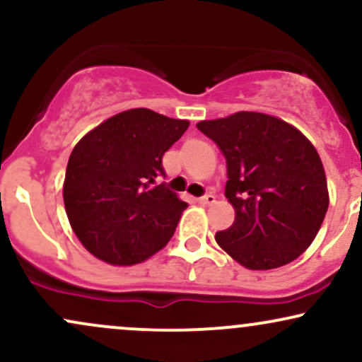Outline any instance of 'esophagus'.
<instances>
[{
  "mask_svg": "<svg viewBox=\"0 0 362 362\" xmlns=\"http://www.w3.org/2000/svg\"><path fill=\"white\" fill-rule=\"evenodd\" d=\"M199 202H201V204H214L216 197L213 194H204L202 197H199Z\"/></svg>",
  "mask_w": 362,
  "mask_h": 362,
  "instance_id": "esophagus-1",
  "label": "esophagus"
}]
</instances>
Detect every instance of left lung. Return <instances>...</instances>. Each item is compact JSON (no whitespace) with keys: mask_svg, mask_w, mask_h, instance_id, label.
<instances>
[{"mask_svg":"<svg viewBox=\"0 0 362 362\" xmlns=\"http://www.w3.org/2000/svg\"><path fill=\"white\" fill-rule=\"evenodd\" d=\"M197 129L226 158L224 195L236 216L216 233L219 247L253 271L298 259L328 209L327 177L313 144L296 127L259 112L202 120Z\"/></svg>","mask_w":362,"mask_h":362,"instance_id":"1","label":"left lung"}]
</instances>
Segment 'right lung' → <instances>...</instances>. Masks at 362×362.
<instances>
[{"mask_svg": "<svg viewBox=\"0 0 362 362\" xmlns=\"http://www.w3.org/2000/svg\"><path fill=\"white\" fill-rule=\"evenodd\" d=\"M187 127L189 120L131 109L74 146L62 197L73 231L97 259L132 265L170 242L187 202L158 180L161 158Z\"/></svg>", "mask_w": 362, "mask_h": 362, "instance_id": "add662e5", "label": "right lung"}]
</instances>
